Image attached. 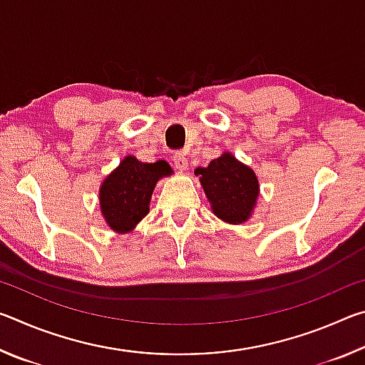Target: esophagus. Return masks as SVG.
Wrapping results in <instances>:
<instances>
[{
	"mask_svg": "<svg viewBox=\"0 0 365 365\" xmlns=\"http://www.w3.org/2000/svg\"><path fill=\"white\" fill-rule=\"evenodd\" d=\"M174 164H175V168L178 170H185V169L188 168V159L185 158V154L177 153L175 156H174Z\"/></svg>",
	"mask_w": 365,
	"mask_h": 365,
	"instance_id": "1",
	"label": "esophagus"
}]
</instances>
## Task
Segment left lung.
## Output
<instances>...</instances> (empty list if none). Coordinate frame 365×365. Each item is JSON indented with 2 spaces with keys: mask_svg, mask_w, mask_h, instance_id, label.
<instances>
[{
  "mask_svg": "<svg viewBox=\"0 0 365 365\" xmlns=\"http://www.w3.org/2000/svg\"><path fill=\"white\" fill-rule=\"evenodd\" d=\"M195 174L200 175L212 212L220 220L237 225L251 217L259 196V182L251 168L224 153L207 168H197Z\"/></svg>",
  "mask_w": 365,
  "mask_h": 365,
  "instance_id": "8db88e82",
  "label": "left lung"
}]
</instances>
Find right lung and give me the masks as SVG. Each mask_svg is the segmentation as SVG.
<instances>
[{"instance_id": "obj_1", "label": "right lung", "mask_w": 365, "mask_h": 365, "mask_svg": "<svg viewBox=\"0 0 365 365\" xmlns=\"http://www.w3.org/2000/svg\"><path fill=\"white\" fill-rule=\"evenodd\" d=\"M170 174L172 169L165 160L148 164L133 156L123 158L100 188L104 222L117 233L132 232L150 212V200L158 180Z\"/></svg>"}]
</instances>
